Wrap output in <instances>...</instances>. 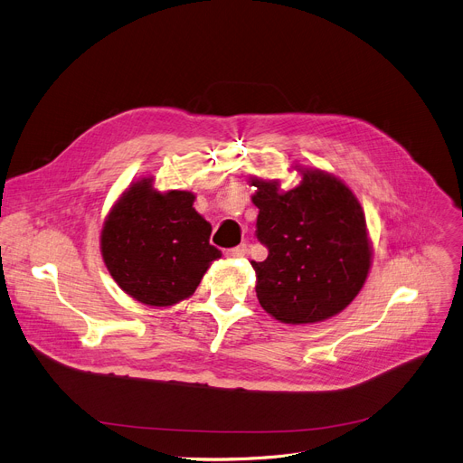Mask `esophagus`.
I'll list each match as a JSON object with an SVG mask.
<instances>
[{
	"label": "esophagus",
	"instance_id": "34e87169",
	"mask_svg": "<svg viewBox=\"0 0 463 463\" xmlns=\"http://www.w3.org/2000/svg\"><path fill=\"white\" fill-rule=\"evenodd\" d=\"M247 252H249L247 244H239V247L228 249V250H226V256H228V258H242Z\"/></svg>",
	"mask_w": 463,
	"mask_h": 463
}]
</instances>
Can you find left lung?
Wrapping results in <instances>:
<instances>
[{
  "label": "left lung",
  "mask_w": 463,
  "mask_h": 463,
  "mask_svg": "<svg viewBox=\"0 0 463 463\" xmlns=\"http://www.w3.org/2000/svg\"><path fill=\"white\" fill-rule=\"evenodd\" d=\"M301 174L303 181L286 193L279 181L250 177L258 188L256 237L269 250L265 261H250L256 295L267 314L291 325L342 312L364 286L372 260L355 194L327 172Z\"/></svg>",
  "instance_id": "1"
}]
</instances>
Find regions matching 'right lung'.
Masks as SVG:
<instances>
[{"instance_id":"1","label":"right lung","mask_w":463,"mask_h":463,"mask_svg":"<svg viewBox=\"0 0 463 463\" xmlns=\"http://www.w3.org/2000/svg\"><path fill=\"white\" fill-rule=\"evenodd\" d=\"M184 190L158 193L136 181L116 202L100 232L104 263L118 286L149 307H172L200 286L222 254L209 242L211 224Z\"/></svg>"}]
</instances>
